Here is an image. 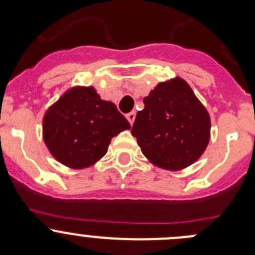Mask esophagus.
<instances>
[{
    "label": "esophagus",
    "instance_id": "1",
    "mask_svg": "<svg viewBox=\"0 0 255 255\" xmlns=\"http://www.w3.org/2000/svg\"><path fill=\"white\" fill-rule=\"evenodd\" d=\"M126 117H127V120L129 121L130 125H133V122H134V120H135V112L132 111V112L127 113V116H126Z\"/></svg>",
    "mask_w": 255,
    "mask_h": 255
}]
</instances>
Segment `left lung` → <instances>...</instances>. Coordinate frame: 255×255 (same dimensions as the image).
Here are the masks:
<instances>
[{"label":"left lung","instance_id":"obj_1","mask_svg":"<svg viewBox=\"0 0 255 255\" xmlns=\"http://www.w3.org/2000/svg\"><path fill=\"white\" fill-rule=\"evenodd\" d=\"M132 135L149 161L166 170H181L197 160L210 142L207 110L181 78L159 82L144 97Z\"/></svg>","mask_w":255,"mask_h":255}]
</instances>
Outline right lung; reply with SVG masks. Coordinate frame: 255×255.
<instances>
[{"label": "right lung", "mask_w": 255, "mask_h": 255, "mask_svg": "<svg viewBox=\"0 0 255 255\" xmlns=\"http://www.w3.org/2000/svg\"><path fill=\"white\" fill-rule=\"evenodd\" d=\"M130 125L115 104L101 100L92 86L68 90L43 118V138L64 165L84 169L107 153L113 137Z\"/></svg>", "instance_id": "right-lung-1"}]
</instances>
